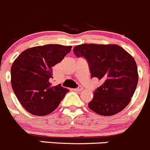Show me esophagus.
Wrapping results in <instances>:
<instances>
[{
  "label": "esophagus",
  "instance_id": "esophagus-1",
  "mask_svg": "<svg viewBox=\"0 0 150 150\" xmlns=\"http://www.w3.org/2000/svg\"><path fill=\"white\" fill-rule=\"evenodd\" d=\"M74 90L75 91H82V90H83V88H82V87L79 86V87H77L76 88H74Z\"/></svg>",
  "mask_w": 150,
  "mask_h": 150
}]
</instances>
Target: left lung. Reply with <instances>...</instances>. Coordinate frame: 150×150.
<instances>
[{"mask_svg":"<svg viewBox=\"0 0 150 150\" xmlns=\"http://www.w3.org/2000/svg\"><path fill=\"white\" fill-rule=\"evenodd\" d=\"M74 53L86 59L91 77L102 82L88 103L90 109L102 115H115L125 109L138 84L133 57L118 45L82 44L74 47Z\"/></svg>","mask_w":150,"mask_h":150,"instance_id":"1","label":"left lung"}]
</instances>
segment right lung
<instances>
[{"label": "right lung", "mask_w": 150, "mask_h": 150, "mask_svg": "<svg viewBox=\"0 0 150 150\" xmlns=\"http://www.w3.org/2000/svg\"><path fill=\"white\" fill-rule=\"evenodd\" d=\"M71 46L57 44L36 46L23 51L11 68L12 89L30 113L45 115L54 110L68 90L52 86V67L60 62Z\"/></svg>", "instance_id": "obj_1"}]
</instances>
